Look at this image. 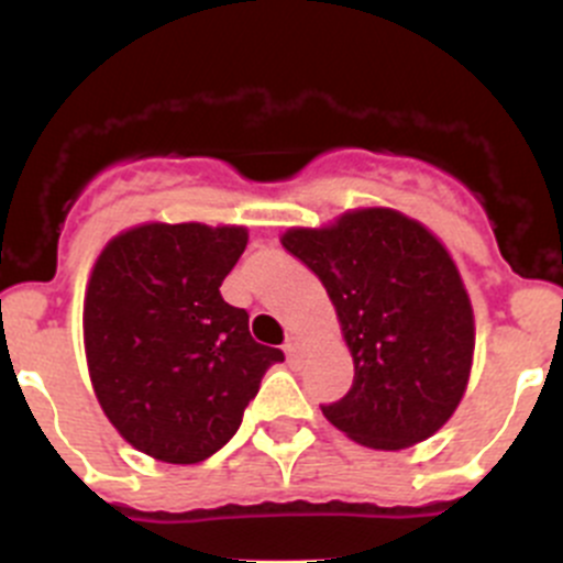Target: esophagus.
<instances>
[{
	"instance_id": "1",
	"label": "esophagus",
	"mask_w": 563,
	"mask_h": 563,
	"mask_svg": "<svg viewBox=\"0 0 563 563\" xmlns=\"http://www.w3.org/2000/svg\"><path fill=\"white\" fill-rule=\"evenodd\" d=\"M283 351H286L288 365H299V360H302V343H299L297 334H291V338L286 340V345H283Z\"/></svg>"
}]
</instances>
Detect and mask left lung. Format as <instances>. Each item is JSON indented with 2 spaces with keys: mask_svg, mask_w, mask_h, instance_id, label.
Segmentation results:
<instances>
[{
  "mask_svg": "<svg viewBox=\"0 0 563 563\" xmlns=\"http://www.w3.org/2000/svg\"><path fill=\"white\" fill-rule=\"evenodd\" d=\"M280 242L323 283L354 356V384L323 417L373 450L430 439L474 360V313L446 247L395 209H354Z\"/></svg>",
  "mask_w": 563,
  "mask_h": 563,
  "instance_id": "8db88e82",
  "label": "left lung"
}]
</instances>
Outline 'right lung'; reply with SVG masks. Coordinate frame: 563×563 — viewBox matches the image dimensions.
<instances>
[{
	"label": "right lung",
	"instance_id": "add662e5",
	"mask_svg": "<svg viewBox=\"0 0 563 563\" xmlns=\"http://www.w3.org/2000/svg\"><path fill=\"white\" fill-rule=\"evenodd\" d=\"M245 245L242 225L150 223L113 236L95 264L84 299L89 376L106 417L144 455L212 457L283 362L220 297Z\"/></svg>",
	"mask_w": 563,
	"mask_h": 563
}]
</instances>
